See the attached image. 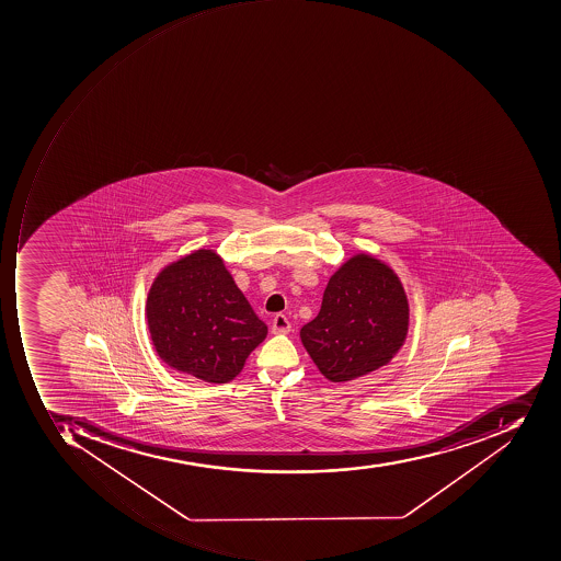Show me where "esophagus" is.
I'll return each mask as SVG.
<instances>
[{"label":"esophagus","mask_w":561,"mask_h":561,"mask_svg":"<svg viewBox=\"0 0 561 561\" xmlns=\"http://www.w3.org/2000/svg\"><path fill=\"white\" fill-rule=\"evenodd\" d=\"M290 321H288L286 316H283V313H278V316L273 319V325H271V331H273V334H288L290 333Z\"/></svg>","instance_id":"34e87169"}]
</instances>
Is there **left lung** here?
I'll list each match as a JSON object with an SVG mask.
<instances>
[{
	"instance_id": "obj_1",
	"label": "left lung",
	"mask_w": 561,
	"mask_h": 561,
	"mask_svg": "<svg viewBox=\"0 0 561 561\" xmlns=\"http://www.w3.org/2000/svg\"><path fill=\"white\" fill-rule=\"evenodd\" d=\"M408 325L401 279L374 255L356 254L329 278L321 310L300 329V340L325 379L348 382L389 364Z\"/></svg>"
}]
</instances>
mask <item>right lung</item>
<instances>
[{"mask_svg":"<svg viewBox=\"0 0 561 561\" xmlns=\"http://www.w3.org/2000/svg\"><path fill=\"white\" fill-rule=\"evenodd\" d=\"M147 321L160 358L209 383L236 379L267 334L211 249H197L160 271L148 291Z\"/></svg>","mask_w":561,"mask_h":561,"instance_id":"1","label":"right lung"}]
</instances>
